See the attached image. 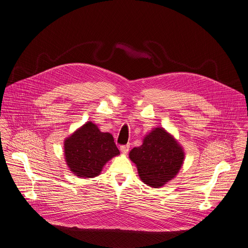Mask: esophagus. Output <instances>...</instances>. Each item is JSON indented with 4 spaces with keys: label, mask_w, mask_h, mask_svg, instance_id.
Segmentation results:
<instances>
[{
    "label": "esophagus",
    "mask_w": 248,
    "mask_h": 248,
    "mask_svg": "<svg viewBox=\"0 0 248 248\" xmlns=\"http://www.w3.org/2000/svg\"><path fill=\"white\" fill-rule=\"evenodd\" d=\"M120 149H121V151H122L123 153L126 154V153L128 152V150H129V144H124V145H121V146H120Z\"/></svg>",
    "instance_id": "34e87169"
}]
</instances>
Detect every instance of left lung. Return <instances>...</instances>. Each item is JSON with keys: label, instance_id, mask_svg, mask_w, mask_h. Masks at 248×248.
Wrapping results in <instances>:
<instances>
[{"label": "left lung", "instance_id": "1", "mask_svg": "<svg viewBox=\"0 0 248 248\" xmlns=\"http://www.w3.org/2000/svg\"><path fill=\"white\" fill-rule=\"evenodd\" d=\"M130 160L137 165L140 180L151 187H161L180 171L185 152L179 142L163 127L153 129L142 144L129 153Z\"/></svg>", "mask_w": 248, "mask_h": 248}]
</instances>
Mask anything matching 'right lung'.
Here are the masks:
<instances>
[{
    "label": "right lung",
    "instance_id": "obj_1",
    "mask_svg": "<svg viewBox=\"0 0 248 248\" xmlns=\"http://www.w3.org/2000/svg\"><path fill=\"white\" fill-rule=\"evenodd\" d=\"M119 154L113 136L101 132L92 122L84 124L64 140L66 165L80 178L98 176L104 165Z\"/></svg>",
    "mask_w": 248,
    "mask_h": 248
}]
</instances>
